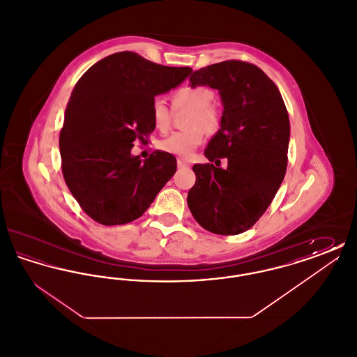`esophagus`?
I'll use <instances>...</instances> for the list:
<instances>
[{"instance_id": "obj_1", "label": "esophagus", "mask_w": 357, "mask_h": 357, "mask_svg": "<svg viewBox=\"0 0 357 357\" xmlns=\"http://www.w3.org/2000/svg\"><path fill=\"white\" fill-rule=\"evenodd\" d=\"M178 167L179 169H182V167H188V163H187L186 160H183V159H178Z\"/></svg>"}]
</instances>
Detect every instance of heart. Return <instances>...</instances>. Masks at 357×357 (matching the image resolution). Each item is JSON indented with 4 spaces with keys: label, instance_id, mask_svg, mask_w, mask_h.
<instances>
[{
    "label": "heart",
    "instance_id": "obj_1",
    "mask_svg": "<svg viewBox=\"0 0 357 357\" xmlns=\"http://www.w3.org/2000/svg\"><path fill=\"white\" fill-rule=\"evenodd\" d=\"M214 93L206 86H183L171 95L174 109L182 107L192 108L188 120V130L172 132L162 140L160 150L165 153L190 158L194 151L204 143L206 131L213 132L220 127V115L211 102ZM172 112L162 99H155L151 107V120L153 127L160 132H167L171 126Z\"/></svg>",
    "mask_w": 357,
    "mask_h": 357
}]
</instances>
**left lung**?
<instances>
[{
    "mask_svg": "<svg viewBox=\"0 0 357 357\" xmlns=\"http://www.w3.org/2000/svg\"><path fill=\"white\" fill-rule=\"evenodd\" d=\"M188 80L218 89L223 102L221 130L204 150L210 163L192 166L197 181L188 208L207 231L241 234L262 217L284 181L290 136L285 102L262 69L241 60L198 69Z\"/></svg>",
    "mask_w": 357,
    "mask_h": 357,
    "instance_id": "1",
    "label": "left lung"
}]
</instances>
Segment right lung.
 <instances>
[{
	"label": "right lung",
	"mask_w": 357,
	"mask_h": 357,
	"mask_svg": "<svg viewBox=\"0 0 357 357\" xmlns=\"http://www.w3.org/2000/svg\"><path fill=\"white\" fill-rule=\"evenodd\" d=\"M191 70L118 52L93 64L75 85L60 131L61 171L93 221L105 226L135 221L175 174L171 153L155 151L142 162L131 149L155 130V96L181 84Z\"/></svg>",
	"instance_id": "add662e5"
}]
</instances>
